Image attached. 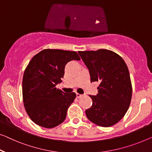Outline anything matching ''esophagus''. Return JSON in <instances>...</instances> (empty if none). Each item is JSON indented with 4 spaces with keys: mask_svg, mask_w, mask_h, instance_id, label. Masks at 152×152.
<instances>
[{
    "mask_svg": "<svg viewBox=\"0 0 152 152\" xmlns=\"http://www.w3.org/2000/svg\"><path fill=\"white\" fill-rule=\"evenodd\" d=\"M81 96H83V95H81L80 94H78V93H77V94H76V97H77V98H80Z\"/></svg>",
    "mask_w": 152,
    "mask_h": 152,
    "instance_id": "1",
    "label": "esophagus"
}]
</instances>
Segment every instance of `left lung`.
Listing matches in <instances>:
<instances>
[{
    "label": "left lung",
    "mask_w": 152,
    "mask_h": 152,
    "mask_svg": "<svg viewBox=\"0 0 152 152\" xmlns=\"http://www.w3.org/2000/svg\"><path fill=\"white\" fill-rule=\"evenodd\" d=\"M89 69L91 82H99L98 94L89 96L93 103L85 110L91 121L110 127L123 118L132 99V88L127 65L119 54L111 50L78 51Z\"/></svg>",
    "instance_id": "1"
}]
</instances>
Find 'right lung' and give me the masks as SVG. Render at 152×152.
<instances>
[{
    "label": "right lung",
    "mask_w": 152,
    "mask_h": 152,
    "mask_svg": "<svg viewBox=\"0 0 152 152\" xmlns=\"http://www.w3.org/2000/svg\"><path fill=\"white\" fill-rule=\"evenodd\" d=\"M80 60L75 51L45 49L35 54L24 70L22 97L27 114L37 125L53 128L63 123L76 94L56 87L64 76L65 66Z\"/></svg>",
    "instance_id": "1"
}]
</instances>
